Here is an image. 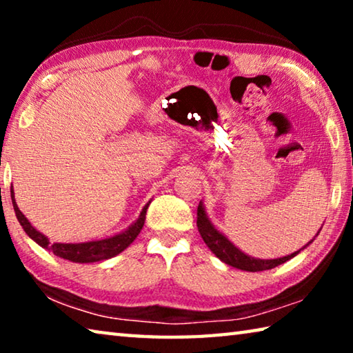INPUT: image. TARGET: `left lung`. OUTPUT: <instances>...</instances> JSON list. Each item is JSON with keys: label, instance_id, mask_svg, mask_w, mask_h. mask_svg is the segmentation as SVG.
Here are the masks:
<instances>
[{"label": "left lung", "instance_id": "obj_1", "mask_svg": "<svg viewBox=\"0 0 353 353\" xmlns=\"http://www.w3.org/2000/svg\"><path fill=\"white\" fill-rule=\"evenodd\" d=\"M198 230L202 236V240L208 246V249L218 256L221 261H224L225 265H230L234 268H238V270L243 271H249V272H259V271H266V270H272L282 263L288 261L292 256H296L302 249H305L307 246H303L301 250L297 252H292L291 255L282 256V259H274V260H260V259H254V256H249L244 252H241L234 243H232L229 238L225 235L221 234V232L214 227L210 219H208L204 204L202 201L198 205Z\"/></svg>", "mask_w": 353, "mask_h": 353}]
</instances>
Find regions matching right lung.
Listing matches in <instances>:
<instances>
[{
  "instance_id": "add662e5",
  "label": "right lung",
  "mask_w": 353,
  "mask_h": 353,
  "mask_svg": "<svg viewBox=\"0 0 353 353\" xmlns=\"http://www.w3.org/2000/svg\"><path fill=\"white\" fill-rule=\"evenodd\" d=\"M10 196H12V204H14L17 219H19V223L21 224L23 229H25L28 236L32 238L39 246L51 250L52 254L61 256L63 260H70L73 263H94V261L112 259V256L123 252V250L126 249L137 236H139L140 230L143 229V225H145L146 210L149 204H151V202H148V204L143 207L139 219H137L132 225H129L126 230L121 232V234H117L110 238H105V240H98V241L52 243L51 244L50 240H48L43 234H40L37 229H34L32 224L28 221V218L20 212V208L14 199V190L10 191Z\"/></svg>"
}]
</instances>
